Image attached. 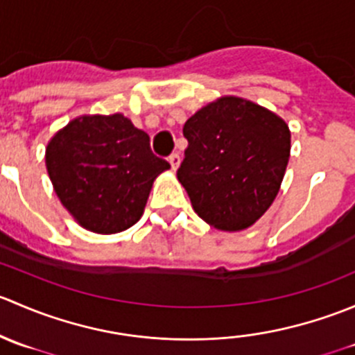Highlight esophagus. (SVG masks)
Here are the masks:
<instances>
[{
	"mask_svg": "<svg viewBox=\"0 0 355 355\" xmlns=\"http://www.w3.org/2000/svg\"><path fill=\"white\" fill-rule=\"evenodd\" d=\"M168 161H170L171 168H173V170H177L178 164H180V155H178V153H171L170 157H168Z\"/></svg>",
	"mask_w": 355,
	"mask_h": 355,
	"instance_id": "obj_1",
	"label": "esophagus"
}]
</instances>
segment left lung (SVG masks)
Listing matches in <instances>:
<instances>
[{
    "label": "left lung",
    "instance_id": "1",
    "mask_svg": "<svg viewBox=\"0 0 355 355\" xmlns=\"http://www.w3.org/2000/svg\"><path fill=\"white\" fill-rule=\"evenodd\" d=\"M189 141L177 170L192 207L206 223L244 230L271 206L290 156L282 118L241 98H221L184 125Z\"/></svg>",
    "mask_w": 355,
    "mask_h": 355
}]
</instances>
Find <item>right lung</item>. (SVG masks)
I'll list each match as a JSON object with an SVG mask.
<instances>
[{"label": "right lung", "mask_w": 355, "mask_h": 355, "mask_svg": "<svg viewBox=\"0 0 355 355\" xmlns=\"http://www.w3.org/2000/svg\"><path fill=\"white\" fill-rule=\"evenodd\" d=\"M55 192L71 216L96 234L137 223L153 182L170 163L151 151L149 135L123 114L75 118L46 149Z\"/></svg>", "instance_id": "add662e5"}]
</instances>
